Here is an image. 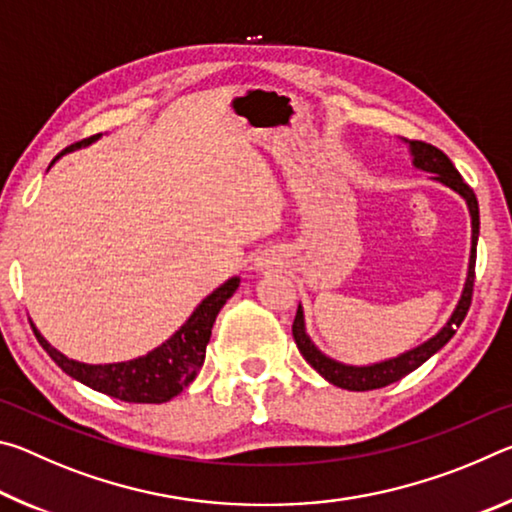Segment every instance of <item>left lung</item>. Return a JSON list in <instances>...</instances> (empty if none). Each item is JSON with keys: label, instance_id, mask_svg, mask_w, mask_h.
Listing matches in <instances>:
<instances>
[{"label": "left lung", "instance_id": "left-lung-1", "mask_svg": "<svg viewBox=\"0 0 512 512\" xmlns=\"http://www.w3.org/2000/svg\"><path fill=\"white\" fill-rule=\"evenodd\" d=\"M411 153H413V164L422 171L433 173V178L440 180V183L452 187L454 192L461 194L467 207H470L472 214V255H470V271H467V282L463 289V296L458 300V307L449 318V323L440 329V332L429 339L427 343L418 345L415 350H409L400 354V357L388 359L375 363V366H343V363L334 361L325 357L314 343L309 341V336L305 332V316H302V309L298 307L296 311V320H293V339H296V345L302 357L314 368L318 375H323L329 384L345 388V391H372V388H384L393 381H400L402 377L409 375L415 368H420L424 361L433 357L443 345L452 339L456 334V327H461V323L467 316L472 305V293H474V266H476V241H479V203H476L474 189L465 183L461 173L454 167V162L447 158V155L431 146L427 142L413 140L411 142Z\"/></svg>", "mask_w": 512, "mask_h": 512}]
</instances>
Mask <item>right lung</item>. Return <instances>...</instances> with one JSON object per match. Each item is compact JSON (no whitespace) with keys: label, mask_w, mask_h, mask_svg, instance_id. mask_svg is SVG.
I'll use <instances>...</instances> for the list:
<instances>
[{"label":"right lung","mask_w":512,"mask_h":512,"mask_svg":"<svg viewBox=\"0 0 512 512\" xmlns=\"http://www.w3.org/2000/svg\"><path fill=\"white\" fill-rule=\"evenodd\" d=\"M88 142V140H83ZM79 142V144H83ZM76 144V146H79ZM239 287V277H232L219 289L210 293L196 311L189 316L187 323L164 341L160 348L146 354V357L124 361V363H108V366H88V363H79L67 359L65 354L51 348V345L42 339L40 332L33 327V334L40 341L42 350H45L56 366L74 377L81 384L94 388V391L106 393L110 397H117L121 402H135V404H162L169 402L171 397L183 393V388L194 381V377L201 370L205 361V348L210 343L212 325L216 316H219L221 307L225 305L232 293Z\"/></svg>","instance_id":"add662e5"}]
</instances>
